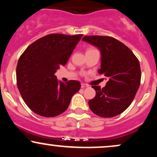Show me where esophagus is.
I'll list each match as a JSON object with an SVG mask.
<instances>
[{
	"label": "esophagus",
	"mask_w": 157,
	"mask_h": 157,
	"mask_svg": "<svg viewBox=\"0 0 157 157\" xmlns=\"http://www.w3.org/2000/svg\"><path fill=\"white\" fill-rule=\"evenodd\" d=\"M88 85L87 84H84V83H82L81 84V88H82V89H84V88H86V87H88Z\"/></svg>",
	"instance_id": "esophagus-1"
}]
</instances>
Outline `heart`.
I'll list each match as a JSON object with an SVG mask.
<instances>
[{
	"label": "heart",
	"mask_w": 157,
	"mask_h": 157,
	"mask_svg": "<svg viewBox=\"0 0 157 157\" xmlns=\"http://www.w3.org/2000/svg\"><path fill=\"white\" fill-rule=\"evenodd\" d=\"M92 48H88V49H92ZM88 49H87V50H88Z\"/></svg>",
	"instance_id": "obj_1"
}]
</instances>
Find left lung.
<instances>
[{"label":"left lung","mask_w":157,"mask_h":157,"mask_svg":"<svg viewBox=\"0 0 157 157\" xmlns=\"http://www.w3.org/2000/svg\"><path fill=\"white\" fill-rule=\"evenodd\" d=\"M82 40L101 52L98 73L109 78L105 87L92 86L96 95L89 101L90 109L101 117H113L123 112L134 100L141 80L137 57L128 47L109 36H85Z\"/></svg>","instance_id":"1"}]
</instances>
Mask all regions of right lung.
<instances>
[{"label": "right lung", "instance_id": "right-lung-1", "mask_svg": "<svg viewBox=\"0 0 157 157\" xmlns=\"http://www.w3.org/2000/svg\"><path fill=\"white\" fill-rule=\"evenodd\" d=\"M82 35L50 34L32 43L20 57L17 86L28 107L40 116L54 117L68 109L80 82H61L55 75L65 66Z\"/></svg>", "mask_w": 157, "mask_h": 157}]
</instances>
